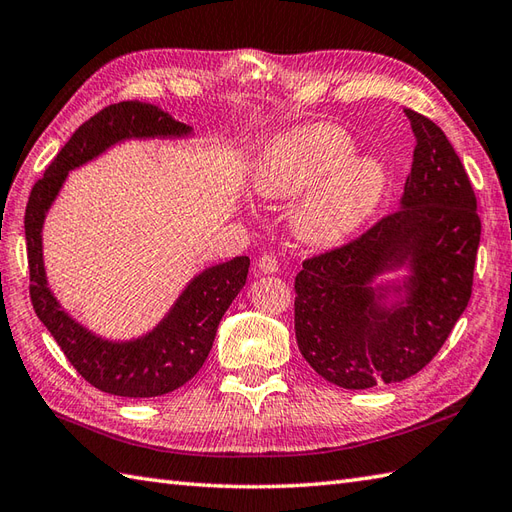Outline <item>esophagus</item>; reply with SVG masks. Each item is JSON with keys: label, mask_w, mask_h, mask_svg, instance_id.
I'll use <instances>...</instances> for the list:
<instances>
[{"label": "esophagus", "mask_w": 512, "mask_h": 512, "mask_svg": "<svg viewBox=\"0 0 512 512\" xmlns=\"http://www.w3.org/2000/svg\"><path fill=\"white\" fill-rule=\"evenodd\" d=\"M258 269L263 271V274H276V271H278V260L274 256L265 254L263 258L258 260Z\"/></svg>", "instance_id": "esophagus-1"}]
</instances>
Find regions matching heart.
<instances>
[{
	"mask_svg": "<svg viewBox=\"0 0 512 512\" xmlns=\"http://www.w3.org/2000/svg\"><path fill=\"white\" fill-rule=\"evenodd\" d=\"M252 186L263 199H293V230L311 245L344 241L366 223L388 188V170L335 124H311L276 135L254 166Z\"/></svg>",
	"mask_w": 512,
	"mask_h": 512,
	"instance_id": "obj_1",
	"label": "heart"
}]
</instances>
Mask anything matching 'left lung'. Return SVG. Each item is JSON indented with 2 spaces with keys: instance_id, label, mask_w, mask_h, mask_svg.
Returning <instances> with one entry per match:
<instances>
[{
  "instance_id": "8db88e82",
  "label": "left lung",
  "mask_w": 512,
  "mask_h": 512,
  "mask_svg": "<svg viewBox=\"0 0 512 512\" xmlns=\"http://www.w3.org/2000/svg\"><path fill=\"white\" fill-rule=\"evenodd\" d=\"M416 135L401 206L366 234L302 263L295 339L346 390L423 370L467 309L482 223L467 170L438 124L405 109ZM407 268L399 281L380 278Z\"/></svg>"
}]
</instances>
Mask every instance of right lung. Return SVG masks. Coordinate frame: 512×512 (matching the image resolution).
<instances>
[{
	"instance_id": "obj_1",
	"label": "right lung",
	"mask_w": 512,
	"mask_h": 512,
	"mask_svg": "<svg viewBox=\"0 0 512 512\" xmlns=\"http://www.w3.org/2000/svg\"><path fill=\"white\" fill-rule=\"evenodd\" d=\"M188 135H192V127L149 102L127 100L109 105L74 131L30 192L24 225L34 313L76 372L94 388L113 396L151 399L173 392L195 377L210 355L221 317L245 287L249 258L236 256L203 269L188 282L153 331L127 342H113L76 322L50 291L43 267L45 214L59 197L67 173L96 160L113 144Z\"/></svg>"
}]
</instances>
